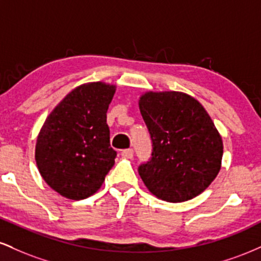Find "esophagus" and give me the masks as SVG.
I'll return each instance as SVG.
<instances>
[{"instance_id": "34e87169", "label": "esophagus", "mask_w": 261, "mask_h": 261, "mask_svg": "<svg viewBox=\"0 0 261 261\" xmlns=\"http://www.w3.org/2000/svg\"><path fill=\"white\" fill-rule=\"evenodd\" d=\"M121 155L124 158H127V160H131V158L134 157V151L131 148H127V149H124V151L121 152Z\"/></svg>"}]
</instances>
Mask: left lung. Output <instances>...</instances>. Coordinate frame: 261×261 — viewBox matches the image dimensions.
Segmentation results:
<instances>
[{
    "label": "left lung",
    "mask_w": 261,
    "mask_h": 261,
    "mask_svg": "<svg viewBox=\"0 0 261 261\" xmlns=\"http://www.w3.org/2000/svg\"><path fill=\"white\" fill-rule=\"evenodd\" d=\"M153 143L152 158L139 168L151 194L182 202L205 191L222 164V137L205 108L182 92L148 91L139 99Z\"/></svg>",
    "instance_id": "left-lung-1"
}]
</instances>
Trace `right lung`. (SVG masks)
Masks as SVG:
<instances>
[{
	"label": "right lung",
	"mask_w": 261,
	"mask_h": 261,
	"mask_svg": "<svg viewBox=\"0 0 261 261\" xmlns=\"http://www.w3.org/2000/svg\"><path fill=\"white\" fill-rule=\"evenodd\" d=\"M116 86L83 83L47 115L39 131L35 162L53 190L70 200H83L99 190L115 163L107 112Z\"/></svg>",
	"instance_id": "obj_1"
}]
</instances>
